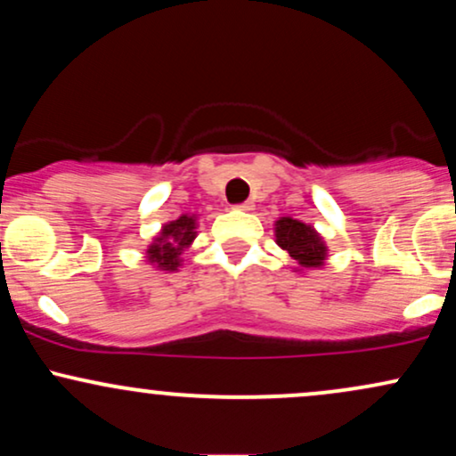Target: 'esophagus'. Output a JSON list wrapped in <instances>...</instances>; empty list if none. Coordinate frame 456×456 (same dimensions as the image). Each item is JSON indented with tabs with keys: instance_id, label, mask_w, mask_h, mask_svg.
Returning a JSON list of instances; mask_svg holds the SVG:
<instances>
[{
	"instance_id": "1",
	"label": "esophagus",
	"mask_w": 456,
	"mask_h": 456,
	"mask_svg": "<svg viewBox=\"0 0 456 456\" xmlns=\"http://www.w3.org/2000/svg\"><path fill=\"white\" fill-rule=\"evenodd\" d=\"M235 208H238V210H242V212H250L255 206L250 201H244V203H240V206H235Z\"/></svg>"
}]
</instances>
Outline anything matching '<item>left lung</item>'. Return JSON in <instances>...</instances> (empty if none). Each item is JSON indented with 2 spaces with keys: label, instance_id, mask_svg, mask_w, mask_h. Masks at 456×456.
I'll return each instance as SVG.
<instances>
[{
  "label": "left lung",
  "instance_id": "obj_1",
  "mask_svg": "<svg viewBox=\"0 0 456 456\" xmlns=\"http://www.w3.org/2000/svg\"><path fill=\"white\" fill-rule=\"evenodd\" d=\"M274 238L276 244L282 250H287L289 257L297 264L294 272L305 274L308 270H319L326 265V240L322 238V233L313 224H306L291 216H281L274 223Z\"/></svg>",
  "mask_w": 456,
  "mask_h": 456
}]
</instances>
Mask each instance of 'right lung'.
Returning a JSON list of instances; mask_svg holds the SVG:
<instances>
[{
  "label": "right lung",
  "instance_id": "obj_1",
  "mask_svg": "<svg viewBox=\"0 0 456 456\" xmlns=\"http://www.w3.org/2000/svg\"><path fill=\"white\" fill-rule=\"evenodd\" d=\"M197 227V214H182L175 221L165 223L145 248V261L160 272H177L184 261V250L195 242Z\"/></svg>",
  "mask_w": 456,
  "mask_h": 456
}]
</instances>
